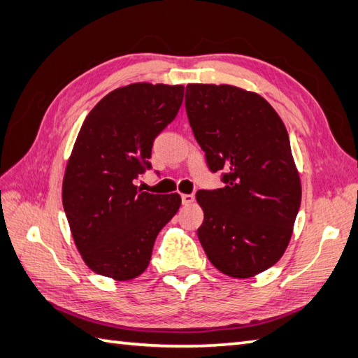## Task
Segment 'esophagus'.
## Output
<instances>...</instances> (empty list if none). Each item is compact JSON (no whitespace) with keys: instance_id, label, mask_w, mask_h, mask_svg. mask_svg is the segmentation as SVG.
Here are the masks:
<instances>
[{"instance_id":"1","label":"esophagus","mask_w":358,"mask_h":358,"mask_svg":"<svg viewBox=\"0 0 358 358\" xmlns=\"http://www.w3.org/2000/svg\"><path fill=\"white\" fill-rule=\"evenodd\" d=\"M194 200H195V196H194V194H183L181 195V201H183V204H192L194 203Z\"/></svg>"}]
</instances>
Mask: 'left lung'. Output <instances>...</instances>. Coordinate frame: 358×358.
Listing matches in <instances>:
<instances>
[{
	"label": "left lung",
	"mask_w": 358,
	"mask_h": 358,
	"mask_svg": "<svg viewBox=\"0 0 358 358\" xmlns=\"http://www.w3.org/2000/svg\"><path fill=\"white\" fill-rule=\"evenodd\" d=\"M186 112L212 172L224 187L199 191V240L209 262L234 278L275 264L291 240L301 183L283 121L255 92L187 85Z\"/></svg>",
	"instance_id": "left-lung-1"
}]
</instances>
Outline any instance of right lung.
<instances>
[{
  "instance_id": "right-lung-1",
  "label": "right lung",
  "mask_w": 358,
  "mask_h": 358,
  "mask_svg": "<svg viewBox=\"0 0 358 358\" xmlns=\"http://www.w3.org/2000/svg\"><path fill=\"white\" fill-rule=\"evenodd\" d=\"M185 86L134 83L106 95L83 123L63 180L75 245L94 272L132 280L146 271L158 232L177 214L178 194L143 192L157 135L177 117Z\"/></svg>"
}]
</instances>
